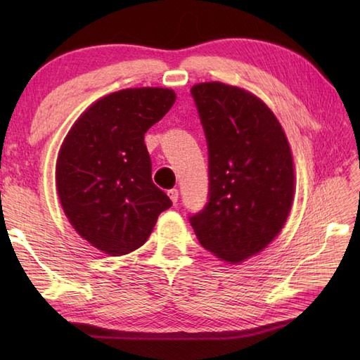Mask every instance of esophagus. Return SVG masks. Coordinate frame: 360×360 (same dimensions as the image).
I'll return each mask as SVG.
<instances>
[{"label":"esophagus","instance_id":"1","mask_svg":"<svg viewBox=\"0 0 360 360\" xmlns=\"http://www.w3.org/2000/svg\"><path fill=\"white\" fill-rule=\"evenodd\" d=\"M167 195H168V198H170V200H172V202H173V204L178 202V200H179V192H178V190H176V188L168 190Z\"/></svg>","mask_w":360,"mask_h":360}]
</instances>
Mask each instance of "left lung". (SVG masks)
<instances>
[{
    "mask_svg": "<svg viewBox=\"0 0 360 360\" xmlns=\"http://www.w3.org/2000/svg\"><path fill=\"white\" fill-rule=\"evenodd\" d=\"M192 96L209 145V202L190 217L201 246L229 264L258 255L292 207L294 159L278 119L262 98L221 82Z\"/></svg>",
    "mask_w": 360,
    "mask_h": 360,
    "instance_id": "1",
    "label": "left lung"
}]
</instances>
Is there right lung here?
Returning <instances> with one entry per match:
<instances>
[{
    "label": "right lung",
    "instance_id": "obj_1",
    "mask_svg": "<svg viewBox=\"0 0 360 360\" xmlns=\"http://www.w3.org/2000/svg\"><path fill=\"white\" fill-rule=\"evenodd\" d=\"M174 101L173 89L159 86L106 94L80 114L60 147V204L74 231L106 255L141 248L172 205L153 184L143 136Z\"/></svg>",
    "mask_w": 360,
    "mask_h": 360
}]
</instances>
